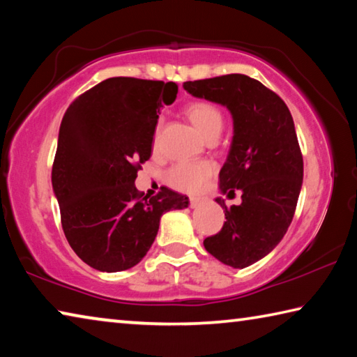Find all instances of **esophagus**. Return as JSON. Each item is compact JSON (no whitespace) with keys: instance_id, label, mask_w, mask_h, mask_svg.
Masks as SVG:
<instances>
[{"instance_id":"obj_1","label":"esophagus","mask_w":357,"mask_h":357,"mask_svg":"<svg viewBox=\"0 0 357 357\" xmlns=\"http://www.w3.org/2000/svg\"><path fill=\"white\" fill-rule=\"evenodd\" d=\"M202 204H203V198H198V197L190 198V206L192 208H198V206H202Z\"/></svg>"}]
</instances>
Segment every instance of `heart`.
I'll use <instances>...</instances> for the list:
<instances>
[{
  "instance_id": "b5f03b06",
  "label": "heart",
  "mask_w": 357,
  "mask_h": 357,
  "mask_svg": "<svg viewBox=\"0 0 357 357\" xmlns=\"http://www.w3.org/2000/svg\"><path fill=\"white\" fill-rule=\"evenodd\" d=\"M187 118L204 137L219 135L223 128V113L219 107L209 100H193L185 105ZM160 126H157L153 137L154 148L159 146ZM214 173V164L208 160L181 162L167 172L165 179L173 189L183 192H197Z\"/></svg>"
}]
</instances>
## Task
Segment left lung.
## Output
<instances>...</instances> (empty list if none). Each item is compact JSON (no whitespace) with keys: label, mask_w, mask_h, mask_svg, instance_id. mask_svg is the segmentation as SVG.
Instances as JSON below:
<instances>
[{"label":"left lung","mask_w":357,"mask_h":357,"mask_svg":"<svg viewBox=\"0 0 357 357\" xmlns=\"http://www.w3.org/2000/svg\"><path fill=\"white\" fill-rule=\"evenodd\" d=\"M184 89L233 114L234 135L219 181L228 197L243 192V203L228 208L215 198L227 220L203 244L223 264L243 269L268 255L293 220L304 176L293 116L273 89L243 74L185 82Z\"/></svg>","instance_id":"obj_1"}]
</instances>
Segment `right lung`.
<instances>
[{"label":"right lung","instance_id":"right-lung-1","mask_svg":"<svg viewBox=\"0 0 357 357\" xmlns=\"http://www.w3.org/2000/svg\"><path fill=\"white\" fill-rule=\"evenodd\" d=\"M178 94L176 83L113 77L72 102L59 128L52 184L69 245L102 273L142 261L167 211L189 198L160 187L144 197L135 178L151 157L159 110Z\"/></svg>","mask_w":357,"mask_h":357}]
</instances>
